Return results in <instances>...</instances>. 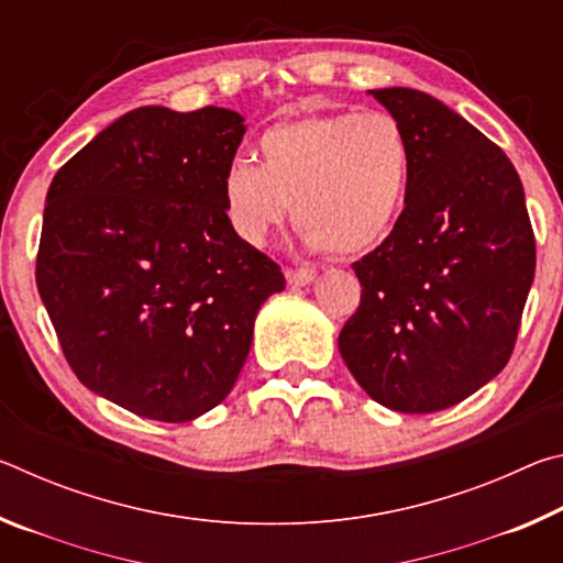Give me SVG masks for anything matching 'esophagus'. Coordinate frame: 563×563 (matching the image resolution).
<instances>
[{
    "mask_svg": "<svg viewBox=\"0 0 563 563\" xmlns=\"http://www.w3.org/2000/svg\"><path fill=\"white\" fill-rule=\"evenodd\" d=\"M312 278V271H285V280H288L290 288H305V285H310Z\"/></svg>",
    "mask_w": 563,
    "mask_h": 563,
    "instance_id": "34e87169",
    "label": "esophagus"
}]
</instances>
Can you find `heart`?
I'll return each instance as SVG.
<instances>
[{
	"label": "heart",
	"mask_w": 563,
	"mask_h": 563,
	"mask_svg": "<svg viewBox=\"0 0 563 563\" xmlns=\"http://www.w3.org/2000/svg\"><path fill=\"white\" fill-rule=\"evenodd\" d=\"M258 161H233L223 176L228 223L253 247L292 206L310 251H373L395 231L412 178L407 131L383 111L275 123L258 139Z\"/></svg>",
	"instance_id": "b5f03b06"
}]
</instances>
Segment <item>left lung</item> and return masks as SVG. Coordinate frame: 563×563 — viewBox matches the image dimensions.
Returning <instances> with one entry per match:
<instances>
[{"label":"left lung","mask_w":563,"mask_h":563,"mask_svg":"<svg viewBox=\"0 0 563 563\" xmlns=\"http://www.w3.org/2000/svg\"><path fill=\"white\" fill-rule=\"evenodd\" d=\"M367 93L407 131L412 178L395 231L352 265L362 298L338 347L375 402L440 412L511 357L537 268L527 201L507 154L442 101Z\"/></svg>","instance_id":"1"}]
</instances>
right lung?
Masks as SVG:
<instances>
[{
	"instance_id": "add662e5",
	"label": "right lung",
	"mask_w": 563,
	"mask_h": 563,
	"mask_svg": "<svg viewBox=\"0 0 563 563\" xmlns=\"http://www.w3.org/2000/svg\"><path fill=\"white\" fill-rule=\"evenodd\" d=\"M245 119L141 107L97 133L46 190L36 288L74 375L158 422L221 405L278 265L235 235L223 176Z\"/></svg>"
}]
</instances>
